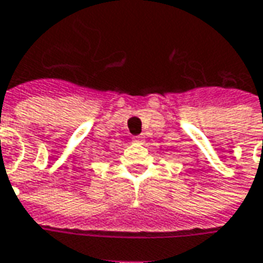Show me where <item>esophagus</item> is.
<instances>
[{
  "label": "esophagus",
  "mask_w": 263,
  "mask_h": 263,
  "mask_svg": "<svg viewBox=\"0 0 263 263\" xmlns=\"http://www.w3.org/2000/svg\"><path fill=\"white\" fill-rule=\"evenodd\" d=\"M135 139V142H144V137L142 135H137V137H134Z\"/></svg>",
  "instance_id": "34e87169"
}]
</instances>
